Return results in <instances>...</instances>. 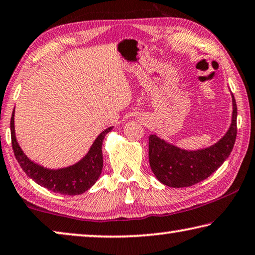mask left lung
<instances>
[{
	"label": "left lung",
	"instance_id": "8db88e82",
	"mask_svg": "<svg viewBox=\"0 0 255 255\" xmlns=\"http://www.w3.org/2000/svg\"><path fill=\"white\" fill-rule=\"evenodd\" d=\"M232 123L225 135L210 147L188 150L149 135V164L155 177L163 185L183 188L209 178L229 157L237 134V106L232 93Z\"/></svg>",
	"mask_w": 255,
	"mask_h": 255
}]
</instances>
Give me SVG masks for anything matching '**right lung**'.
Wrapping results in <instances>:
<instances>
[{
	"label": "right lung",
	"mask_w": 255,
	"mask_h": 255,
	"mask_svg": "<svg viewBox=\"0 0 255 255\" xmlns=\"http://www.w3.org/2000/svg\"><path fill=\"white\" fill-rule=\"evenodd\" d=\"M10 130L14 156L22 171L37 185L46 189L62 195L74 196L85 193L99 179L104 166L103 141L106 134L113 130V127L106 128L97 136L83 158L73 165L60 168L44 167L27 157L15 138L14 109L11 116Z\"/></svg>",
	"instance_id": "obj_1"
}]
</instances>
